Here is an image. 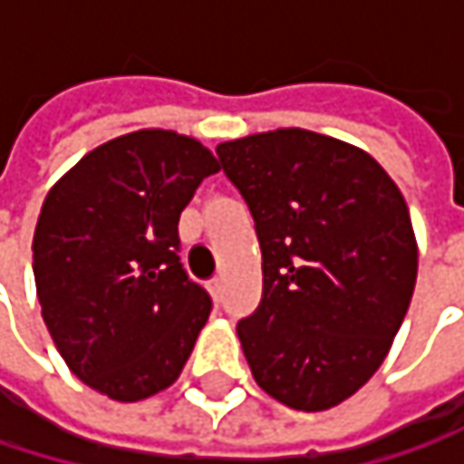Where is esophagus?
<instances>
[{"instance_id":"34e87169","label":"esophagus","mask_w":464,"mask_h":464,"mask_svg":"<svg viewBox=\"0 0 464 464\" xmlns=\"http://www.w3.org/2000/svg\"><path fill=\"white\" fill-rule=\"evenodd\" d=\"M209 293H212V298H215V301H220V295H223V279H212Z\"/></svg>"}]
</instances>
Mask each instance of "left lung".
Here are the masks:
<instances>
[{
	"mask_svg": "<svg viewBox=\"0 0 464 464\" xmlns=\"http://www.w3.org/2000/svg\"><path fill=\"white\" fill-rule=\"evenodd\" d=\"M263 252V298L236 324L263 392L295 411L352 398L409 312L419 249L392 177L360 147L304 129L218 144Z\"/></svg>",
	"mask_w": 464,
	"mask_h": 464,
	"instance_id": "obj_1",
	"label": "left lung"
}]
</instances>
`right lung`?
I'll return each mask as SVG.
<instances>
[{
  "label": "right lung",
  "instance_id": "right-lung-1",
  "mask_svg": "<svg viewBox=\"0 0 464 464\" xmlns=\"http://www.w3.org/2000/svg\"><path fill=\"white\" fill-rule=\"evenodd\" d=\"M218 158L141 129L80 158L45 196L34 282L50 338L91 390L137 403L171 387L212 301L179 263V215Z\"/></svg>",
  "mask_w": 464,
  "mask_h": 464
}]
</instances>
